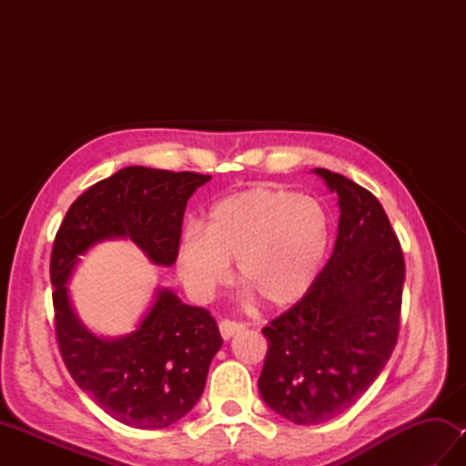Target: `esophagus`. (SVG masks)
<instances>
[{
    "label": "esophagus",
    "instance_id": "34e87169",
    "mask_svg": "<svg viewBox=\"0 0 466 466\" xmlns=\"http://www.w3.org/2000/svg\"><path fill=\"white\" fill-rule=\"evenodd\" d=\"M240 330H244V322H238V320H222L220 322V334L224 340L232 339V336L238 334Z\"/></svg>",
    "mask_w": 466,
    "mask_h": 466
}]
</instances>
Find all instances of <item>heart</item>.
Returning a JSON list of instances; mask_svg holds the SVG:
<instances>
[{"mask_svg": "<svg viewBox=\"0 0 466 466\" xmlns=\"http://www.w3.org/2000/svg\"><path fill=\"white\" fill-rule=\"evenodd\" d=\"M330 248V218L310 196L252 187L226 196L208 212L202 230L187 228L176 266L186 290L206 302L230 279L268 306H289L309 294Z\"/></svg>", "mask_w": 466, "mask_h": 466, "instance_id": "obj_1", "label": "heart"}]
</instances>
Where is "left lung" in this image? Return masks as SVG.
Instances as JSON below:
<instances>
[{
    "mask_svg": "<svg viewBox=\"0 0 466 466\" xmlns=\"http://www.w3.org/2000/svg\"><path fill=\"white\" fill-rule=\"evenodd\" d=\"M339 194L334 252L309 294L262 334L258 389L294 424H319L359 400L389 362L400 330L404 256L384 208L366 187L324 167Z\"/></svg>",
    "mask_w": 466,
    "mask_h": 466,
    "instance_id": "8db88e82",
    "label": "left lung"
}]
</instances>
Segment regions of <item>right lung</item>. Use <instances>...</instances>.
<instances>
[{"label": "right lung", "mask_w": 466, "mask_h": 466, "mask_svg": "<svg viewBox=\"0 0 466 466\" xmlns=\"http://www.w3.org/2000/svg\"><path fill=\"white\" fill-rule=\"evenodd\" d=\"M208 180L198 172L124 167L87 187L56 234L49 279L59 354L87 397L127 427L166 429L194 409L222 346L220 330L206 309L160 290L137 330L97 339L74 314L66 282L87 248L114 236H127L154 264L172 266L186 204Z\"/></svg>", "instance_id": "right-lung-1"}]
</instances>
